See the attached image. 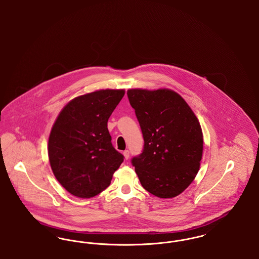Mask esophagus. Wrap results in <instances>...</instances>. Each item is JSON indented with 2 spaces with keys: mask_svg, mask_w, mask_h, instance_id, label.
I'll list each match as a JSON object with an SVG mask.
<instances>
[{
  "mask_svg": "<svg viewBox=\"0 0 259 259\" xmlns=\"http://www.w3.org/2000/svg\"><path fill=\"white\" fill-rule=\"evenodd\" d=\"M123 155H124V157H125V159H128V158H129V156H130V153H129V150H124Z\"/></svg>",
  "mask_w": 259,
  "mask_h": 259,
  "instance_id": "1",
  "label": "esophagus"
}]
</instances>
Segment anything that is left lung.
Here are the masks:
<instances>
[{
  "mask_svg": "<svg viewBox=\"0 0 259 259\" xmlns=\"http://www.w3.org/2000/svg\"><path fill=\"white\" fill-rule=\"evenodd\" d=\"M144 137L143 152L132 158L141 185L159 198L178 196L197 175L203 134L196 115L170 89H129Z\"/></svg>",
  "mask_w": 259,
  "mask_h": 259,
  "instance_id": "1",
  "label": "left lung"
}]
</instances>
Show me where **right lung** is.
Returning a JSON list of instances; mask_svg holds the SVG:
<instances>
[{
	"label": "right lung",
	"mask_w": 259,
	"mask_h": 259,
	"mask_svg": "<svg viewBox=\"0 0 259 259\" xmlns=\"http://www.w3.org/2000/svg\"><path fill=\"white\" fill-rule=\"evenodd\" d=\"M123 89L78 96L60 111L50 132L49 157L62 186L78 198L98 195L111 184L124 156L111 145L108 120Z\"/></svg>",
	"instance_id": "1"
}]
</instances>
